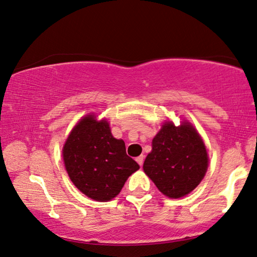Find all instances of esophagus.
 Segmentation results:
<instances>
[{"label":"esophagus","mask_w":257,"mask_h":257,"mask_svg":"<svg viewBox=\"0 0 257 257\" xmlns=\"http://www.w3.org/2000/svg\"><path fill=\"white\" fill-rule=\"evenodd\" d=\"M136 161H137V163L139 164V165H141V167H142V165H143V163H144V156H143V155H141V156H138V158L136 159Z\"/></svg>","instance_id":"esophagus-1"}]
</instances>
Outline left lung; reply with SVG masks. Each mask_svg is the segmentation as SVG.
Returning <instances> with one entry per match:
<instances>
[{
	"label": "left lung",
	"mask_w": 257,
	"mask_h": 257,
	"mask_svg": "<svg viewBox=\"0 0 257 257\" xmlns=\"http://www.w3.org/2000/svg\"><path fill=\"white\" fill-rule=\"evenodd\" d=\"M207 167L206 147L196 129L187 121L179 127L167 121L153 138L143 169L163 195L180 198L196 188Z\"/></svg>",
	"instance_id": "1"
}]
</instances>
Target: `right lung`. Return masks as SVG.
I'll return each instance as SVG.
<instances>
[{
	"instance_id": "right-lung-1",
	"label": "right lung",
	"mask_w": 257,
	"mask_h": 257,
	"mask_svg": "<svg viewBox=\"0 0 257 257\" xmlns=\"http://www.w3.org/2000/svg\"><path fill=\"white\" fill-rule=\"evenodd\" d=\"M64 165L70 180L87 197L111 201L139 165L125 153L122 139L112 136L105 119L88 114L79 120L64 143Z\"/></svg>"
}]
</instances>
